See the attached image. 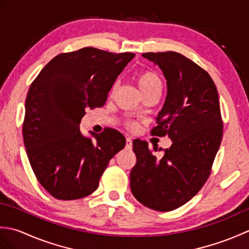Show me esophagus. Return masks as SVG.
<instances>
[{
	"mask_svg": "<svg viewBox=\"0 0 249 249\" xmlns=\"http://www.w3.org/2000/svg\"><path fill=\"white\" fill-rule=\"evenodd\" d=\"M125 147H126V149H127V150H131V147H133V140H131L130 138H126Z\"/></svg>",
	"mask_w": 249,
	"mask_h": 249,
	"instance_id": "obj_1",
	"label": "esophagus"
}]
</instances>
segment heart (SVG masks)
<instances>
[{"instance_id":"heart-1","label":"heart","mask_w":249,"mask_h":249,"mask_svg":"<svg viewBox=\"0 0 249 249\" xmlns=\"http://www.w3.org/2000/svg\"><path fill=\"white\" fill-rule=\"evenodd\" d=\"M136 82L142 95L153 92H160L162 88L161 78L158 73L153 71H144L140 72L136 79ZM112 89L114 91L115 86Z\"/></svg>"}]
</instances>
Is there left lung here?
<instances>
[{
	"instance_id": "left-lung-1",
	"label": "left lung",
	"mask_w": 249,
	"mask_h": 249,
	"mask_svg": "<svg viewBox=\"0 0 249 249\" xmlns=\"http://www.w3.org/2000/svg\"><path fill=\"white\" fill-rule=\"evenodd\" d=\"M142 56L158 65L167 80L165 104L151 133L167 135L172 144L157 158L147 142L134 140L130 189L146 208L168 212L188 202L210 176L223 138L218 93L209 73L178 52Z\"/></svg>"
}]
</instances>
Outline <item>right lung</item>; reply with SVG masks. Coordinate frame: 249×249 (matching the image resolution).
<instances>
[{
    "label": "right lung",
    "mask_w": 249,
    "mask_h": 249,
    "mask_svg": "<svg viewBox=\"0 0 249 249\" xmlns=\"http://www.w3.org/2000/svg\"><path fill=\"white\" fill-rule=\"evenodd\" d=\"M87 47L53 57L31 84L25 99L23 141L31 167L47 192L75 200L97 189L109 160L125 146L124 136L106 128L80 131L86 109L102 107L116 78L134 59Z\"/></svg>",
    "instance_id": "1"
}]
</instances>
